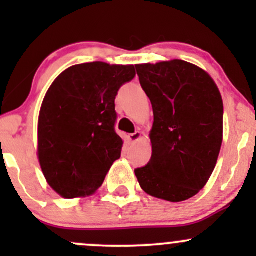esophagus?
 Listing matches in <instances>:
<instances>
[{"label":"esophagus","instance_id":"1","mask_svg":"<svg viewBox=\"0 0 256 256\" xmlns=\"http://www.w3.org/2000/svg\"><path fill=\"white\" fill-rule=\"evenodd\" d=\"M140 136H142V134H140V132L136 131V132H134V134H128V140H130V142H136V140H140Z\"/></svg>","mask_w":256,"mask_h":256}]
</instances>
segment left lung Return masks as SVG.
<instances>
[{
  "label": "left lung",
  "mask_w": 256,
  "mask_h": 256,
  "mask_svg": "<svg viewBox=\"0 0 256 256\" xmlns=\"http://www.w3.org/2000/svg\"><path fill=\"white\" fill-rule=\"evenodd\" d=\"M152 106V154L134 170L140 188L154 198L180 202L204 186L222 142L224 106L208 73L183 60L136 64Z\"/></svg>",
  "instance_id": "1"
}]
</instances>
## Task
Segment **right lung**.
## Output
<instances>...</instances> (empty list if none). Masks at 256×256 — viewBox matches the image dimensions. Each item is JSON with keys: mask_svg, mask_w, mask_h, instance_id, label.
Here are the masks:
<instances>
[{"mask_svg": "<svg viewBox=\"0 0 256 256\" xmlns=\"http://www.w3.org/2000/svg\"><path fill=\"white\" fill-rule=\"evenodd\" d=\"M134 66L70 67L49 88L38 119V158L48 184L64 198L90 195L122 154L116 101Z\"/></svg>", "mask_w": 256, "mask_h": 256, "instance_id": "right-lung-1", "label": "right lung"}]
</instances>
